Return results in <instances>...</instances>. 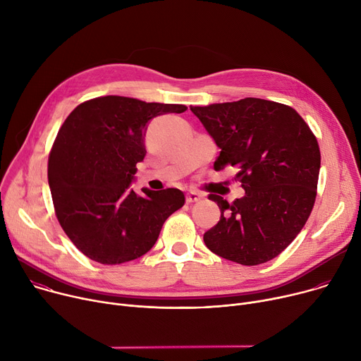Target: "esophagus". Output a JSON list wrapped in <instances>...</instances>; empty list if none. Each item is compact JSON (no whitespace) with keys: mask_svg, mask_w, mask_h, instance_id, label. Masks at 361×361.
Wrapping results in <instances>:
<instances>
[{"mask_svg":"<svg viewBox=\"0 0 361 361\" xmlns=\"http://www.w3.org/2000/svg\"><path fill=\"white\" fill-rule=\"evenodd\" d=\"M202 198H204V195H202L201 192H198V190L190 189V190L186 192V202H198Z\"/></svg>","mask_w":361,"mask_h":361,"instance_id":"esophagus-1","label":"esophagus"}]
</instances>
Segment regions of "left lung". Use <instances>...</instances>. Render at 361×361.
<instances>
[{"instance_id": "8db88e82", "label": "left lung", "mask_w": 361, "mask_h": 361, "mask_svg": "<svg viewBox=\"0 0 361 361\" xmlns=\"http://www.w3.org/2000/svg\"><path fill=\"white\" fill-rule=\"evenodd\" d=\"M190 111L221 150L214 169L237 168L245 190L233 204L209 195L221 216L204 234L207 247L244 266L274 259L300 233L315 202L321 168L315 135L293 108L260 98Z\"/></svg>"}]
</instances>
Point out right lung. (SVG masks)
<instances>
[{
	"label": "right lung",
	"mask_w": 361,
	"mask_h": 361,
	"mask_svg": "<svg viewBox=\"0 0 361 361\" xmlns=\"http://www.w3.org/2000/svg\"><path fill=\"white\" fill-rule=\"evenodd\" d=\"M185 105L108 95L78 105L53 143L47 179L59 223L87 257L120 264L146 255L163 223L183 207L175 188L143 195L130 185L146 156L149 123Z\"/></svg>",
	"instance_id": "1"
}]
</instances>
